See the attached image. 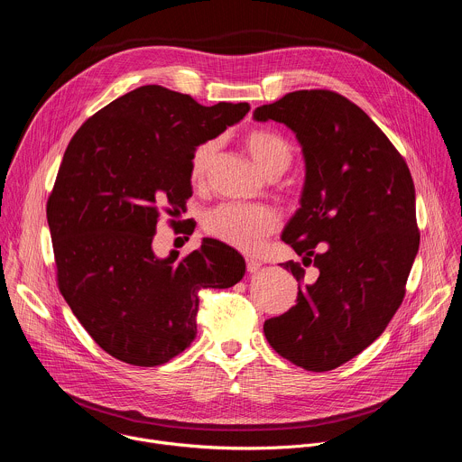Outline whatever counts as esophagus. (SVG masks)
I'll use <instances>...</instances> for the list:
<instances>
[{
  "instance_id": "34e87169",
  "label": "esophagus",
  "mask_w": 462,
  "mask_h": 462,
  "mask_svg": "<svg viewBox=\"0 0 462 462\" xmlns=\"http://www.w3.org/2000/svg\"><path fill=\"white\" fill-rule=\"evenodd\" d=\"M259 269H261V261H257V259H254V257H246V271H248L250 274L257 273Z\"/></svg>"
}]
</instances>
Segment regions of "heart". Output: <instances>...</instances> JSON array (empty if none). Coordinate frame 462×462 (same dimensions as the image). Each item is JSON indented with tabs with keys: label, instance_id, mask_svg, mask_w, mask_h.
I'll return each instance as SVG.
<instances>
[{
	"label": "heart",
	"instance_id": "obj_1",
	"mask_svg": "<svg viewBox=\"0 0 462 462\" xmlns=\"http://www.w3.org/2000/svg\"><path fill=\"white\" fill-rule=\"evenodd\" d=\"M245 146L257 168L267 177L282 175L292 162L294 150L291 143L273 129H252L245 137ZM219 150V141L210 139L197 146L189 157V179L201 184ZM282 217L276 208L267 205L225 203L208 210L203 217L205 230L243 252H255L263 241L280 228Z\"/></svg>",
	"mask_w": 462,
	"mask_h": 462
}]
</instances>
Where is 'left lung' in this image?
I'll return each mask as SVG.
<instances>
[{
    "instance_id": "left-lung-1",
    "label": "left lung",
    "mask_w": 462,
    "mask_h": 462,
    "mask_svg": "<svg viewBox=\"0 0 462 462\" xmlns=\"http://www.w3.org/2000/svg\"><path fill=\"white\" fill-rule=\"evenodd\" d=\"M254 120L285 124L301 146L300 208L282 239L319 271L263 331L294 365L331 371L371 346L402 303L420 241L413 179L382 129L338 93L294 91L255 107Z\"/></svg>"
}]
</instances>
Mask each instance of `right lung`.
I'll return each instance as SVG.
<instances>
[{"label":"right lung","mask_w":462,"mask_h":462,"mask_svg":"<svg viewBox=\"0 0 462 462\" xmlns=\"http://www.w3.org/2000/svg\"><path fill=\"white\" fill-rule=\"evenodd\" d=\"M246 102L197 104L143 86L95 113L71 139L47 223L60 292L91 338L141 367L166 364L195 338L197 291L228 289L245 259L217 239L182 259L153 252L159 212L180 214L191 197L189 157L237 124Z\"/></svg>","instance_id":"1"}]
</instances>
